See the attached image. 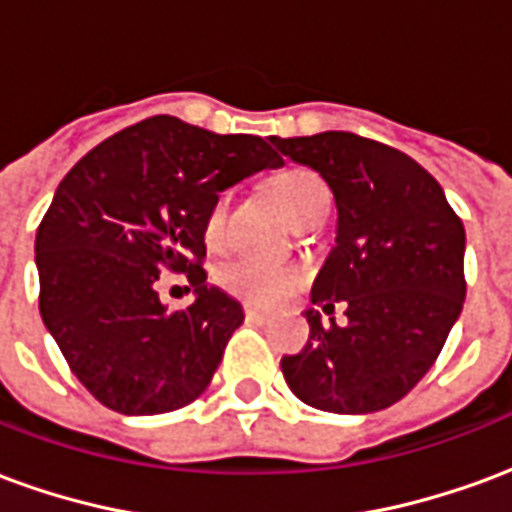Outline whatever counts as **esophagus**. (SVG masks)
I'll return each mask as SVG.
<instances>
[{"instance_id": "esophagus-1", "label": "esophagus", "mask_w": 512, "mask_h": 512, "mask_svg": "<svg viewBox=\"0 0 512 512\" xmlns=\"http://www.w3.org/2000/svg\"><path fill=\"white\" fill-rule=\"evenodd\" d=\"M244 315H246V321H249V323H263L268 318L266 312H260L257 307H246Z\"/></svg>"}]
</instances>
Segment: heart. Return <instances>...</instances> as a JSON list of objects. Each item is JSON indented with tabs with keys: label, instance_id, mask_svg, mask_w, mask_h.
<instances>
[{
	"label": "heart",
	"instance_id": "b5f03b06",
	"mask_svg": "<svg viewBox=\"0 0 512 512\" xmlns=\"http://www.w3.org/2000/svg\"><path fill=\"white\" fill-rule=\"evenodd\" d=\"M268 194L277 200L282 213L290 224L301 222L310 216L318 205L329 202V186L323 183L318 172L307 167H290L277 172L268 180ZM224 222H227V194H216L205 216H202V238L208 244H219L224 238ZM219 285L238 299L257 304V307H274L282 299H288L290 290L296 288V274L285 268H271L255 260H238L219 271Z\"/></svg>",
	"mask_w": 512,
	"mask_h": 512
}]
</instances>
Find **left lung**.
Wrapping results in <instances>:
<instances>
[{"label": "left lung", "mask_w": 512, "mask_h": 512, "mask_svg": "<svg viewBox=\"0 0 512 512\" xmlns=\"http://www.w3.org/2000/svg\"><path fill=\"white\" fill-rule=\"evenodd\" d=\"M282 156L315 169L337 202V238L312 285L310 340L282 356L301 403L370 414L406 397L428 373L466 296V233L444 191L395 147L348 131L279 139Z\"/></svg>", "instance_id": "8db88e82"}]
</instances>
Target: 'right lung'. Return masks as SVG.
<instances>
[{
    "label": "right lung",
    "instance_id": "obj_1",
    "mask_svg": "<svg viewBox=\"0 0 512 512\" xmlns=\"http://www.w3.org/2000/svg\"><path fill=\"white\" fill-rule=\"evenodd\" d=\"M279 164L263 136L158 115L104 139L62 178L35 238L40 318L95 400L147 417L208 389L244 310L205 282L202 216L219 191ZM161 270L190 277L189 308L157 299Z\"/></svg>",
    "mask_w": 512,
    "mask_h": 512
}]
</instances>
